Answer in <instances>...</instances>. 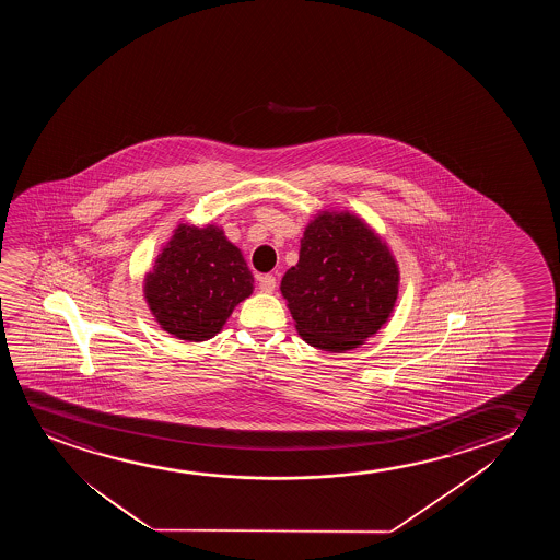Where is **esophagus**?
<instances>
[{
  "label": "esophagus",
  "mask_w": 560,
  "mask_h": 560,
  "mask_svg": "<svg viewBox=\"0 0 560 560\" xmlns=\"http://www.w3.org/2000/svg\"><path fill=\"white\" fill-rule=\"evenodd\" d=\"M260 283H258V287H260L261 292H273L276 291L277 281L276 277L273 276H260V279H258Z\"/></svg>",
  "instance_id": "esophagus-1"
}]
</instances>
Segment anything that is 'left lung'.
<instances>
[{
  "label": "left lung",
  "instance_id": "obj_1",
  "mask_svg": "<svg viewBox=\"0 0 560 560\" xmlns=\"http://www.w3.org/2000/svg\"><path fill=\"white\" fill-rule=\"evenodd\" d=\"M398 261L365 220L322 210L300 238V258L281 281L294 327L307 345L342 353L388 322L398 300Z\"/></svg>",
  "mask_w": 560,
  "mask_h": 560
}]
</instances>
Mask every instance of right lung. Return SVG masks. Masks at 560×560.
Listing matches in <instances>:
<instances>
[{
    "label": "right lung",
    "mask_w": 560,
    "mask_h": 560,
    "mask_svg": "<svg viewBox=\"0 0 560 560\" xmlns=\"http://www.w3.org/2000/svg\"><path fill=\"white\" fill-rule=\"evenodd\" d=\"M254 291L243 253L218 225L179 223L143 281L161 329L185 342L215 337Z\"/></svg>",
    "instance_id": "1"
}]
</instances>
